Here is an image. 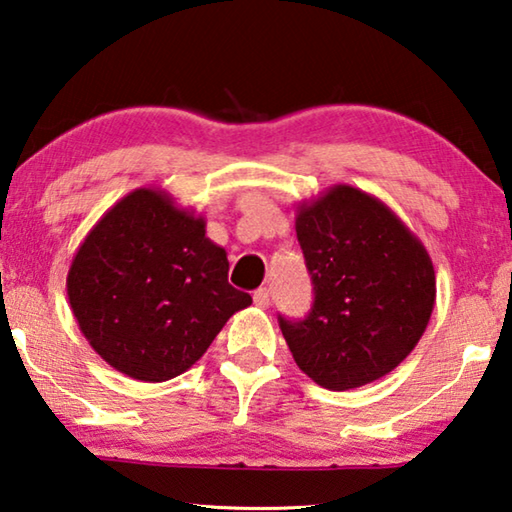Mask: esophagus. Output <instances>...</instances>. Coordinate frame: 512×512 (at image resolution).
<instances>
[{"label": "esophagus", "instance_id": "1", "mask_svg": "<svg viewBox=\"0 0 512 512\" xmlns=\"http://www.w3.org/2000/svg\"><path fill=\"white\" fill-rule=\"evenodd\" d=\"M253 302L259 309H266L268 304H271V293H268V288H257L255 295H253Z\"/></svg>", "mask_w": 512, "mask_h": 512}]
</instances>
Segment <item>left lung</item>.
<instances>
[{
  "label": "left lung",
  "mask_w": 512,
  "mask_h": 512,
  "mask_svg": "<svg viewBox=\"0 0 512 512\" xmlns=\"http://www.w3.org/2000/svg\"><path fill=\"white\" fill-rule=\"evenodd\" d=\"M295 232L315 293L304 320L280 318L297 367L333 392L387 376L434 311L436 277L421 239L374 194L345 183L297 203Z\"/></svg>",
  "instance_id": "obj_1"
}]
</instances>
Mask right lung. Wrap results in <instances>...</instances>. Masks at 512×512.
Instances as JSON below:
<instances>
[{"label": "right lung", "mask_w": 512, "mask_h": 512, "mask_svg": "<svg viewBox=\"0 0 512 512\" xmlns=\"http://www.w3.org/2000/svg\"><path fill=\"white\" fill-rule=\"evenodd\" d=\"M67 295L98 356L143 383L188 371L230 315L253 304L228 284L206 217L161 188H136L98 219L71 259Z\"/></svg>", "instance_id": "add662e5"}]
</instances>
